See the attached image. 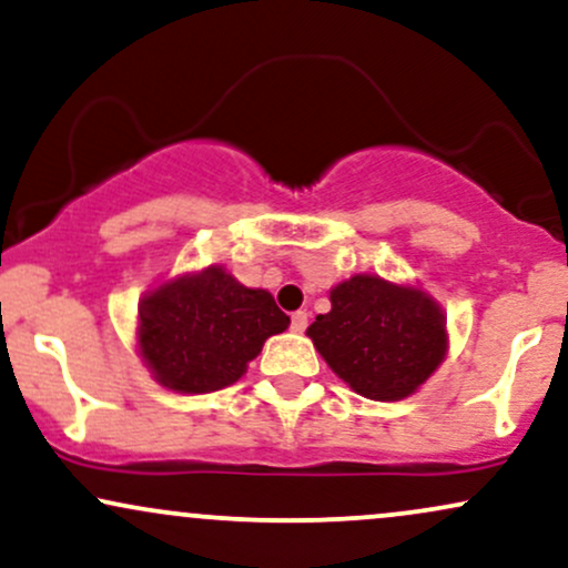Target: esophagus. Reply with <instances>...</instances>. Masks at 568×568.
<instances>
[{
    "label": "esophagus",
    "instance_id": "34e87169",
    "mask_svg": "<svg viewBox=\"0 0 568 568\" xmlns=\"http://www.w3.org/2000/svg\"><path fill=\"white\" fill-rule=\"evenodd\" d=\"M292 329H295V332L308 329V313H305V311L292 313Z\"/></svg>",
    "mask_w": 568,
    "mask_h": 568
}]
</instances>
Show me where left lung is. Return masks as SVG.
I'll list each match as a JSON object with an SVG mask.
<instances>
[{"label":"left lung","instance_id":"obj_1","mask_svg":"<svg viewBox=\"0 0 568 568\" xmlns=\"http://www.w3.org/2000/svg\"><path fill=\"white\" fill-rule=\"evenodd\" d=\"M332 311L308 337L339 379L372 402H398L446 353L444 313L425 292L379 276H353L329 292Z\"/></svg>","mask_w":568,"mask_h":568}]
</instances>
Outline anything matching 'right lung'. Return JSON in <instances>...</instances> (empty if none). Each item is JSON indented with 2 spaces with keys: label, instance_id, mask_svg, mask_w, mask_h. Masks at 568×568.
Instances as JSON below:
<instances>
[{
  "label": "right lung",
  "instance_id": "obj_1",
  "mask_svg": "<svg viewBox=\"0 0 568 568\" xmlns=\"http://www.w3.org/2000/svg\"><path fill=\"white\" fill-rule=\"evenodd\" d=\"M290 316L265 290H250L223 268L180 276L140 305L138 345L164 388L212 393L236 383Z\"/></svg>",
  "mask_w": 568,
  "mask_h": 568
}]
</instances>
